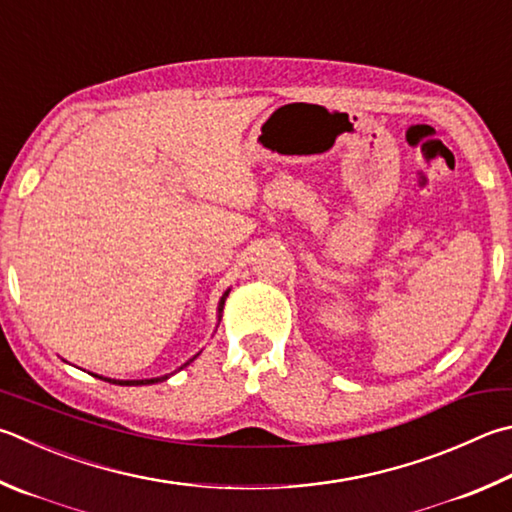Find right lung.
Here are the masks:
<instances>
[{"mask_svg":"<svg viewBox=\"0 0 512 512\" xmlns=\"http://www.w3.org/2000/svg\"><path fill=\"white\" fill-rule=\"evenodd\" d=\"M226 297H228V293L224 295V297H221V302H219V311H224V304H226ZM194 358H197V356H194ZM192 358V360H194ZM190 360V362H192ZM190 362H185V365H190ZM183 365V367H185ZM181 367V369H183ZM167 378V376H165ZM165 378H150V380H109V383H114V385H152V383H159V380H165Z\"/></svg>","mask_w":512,"mask_h":512,"instance_id":"right-lung-1","label":"right lung"}]
</instances>
